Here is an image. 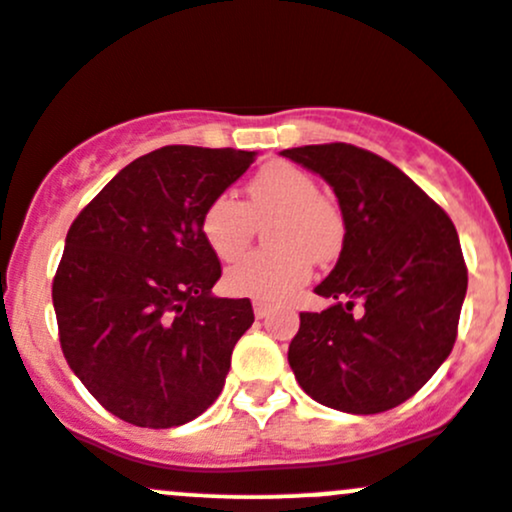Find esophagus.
<instances>
[{"label":"esophagus","instance_id":"esophagus-1","mask_svg":"<svg viewBox=\"0 0 512 512\" xmlns=\"http://www.w3.org/2000/svg\"><path fill=\"white\" fill-rule=\"evenodd\" d=\"M252 309H255L257 319H265V316H270L272 306L265 304V301H255V304H252Z\"/></svg>","mask_w":512,"mask_h":512}]
</instances>
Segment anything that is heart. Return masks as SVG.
I'll use <instances>...</instances> for the list:
<instances>
[{
    "instance_id": "1",
    "label": "heart",
    "mask_w": 512,
    "mask_h": 512,
    "mask_svg": "<svg viewBox=\"0 0 512 512\" xmlns=\"http://www.w3.org/2000/svg\"><path fill=\"white\" fill-rule=\"evenodd\" d=\"M245 206L215 196L201 215V235L220 260L247 250L257 225H267L270 250L252 252L225 272V289L235 297L282 301L311 277L316 260L336 257L343 242V218L306 171L287 161L262 166L245 188Z\"/></svg>"
}]
</instances>
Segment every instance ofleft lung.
<instances>
[{
	"label": "left lung",
	"instance_id": "8db88e82",
	"mask_svg": "<svg viewBox=\"0 0 512 512\" xmlns=\"http://www.w3.org/2000/svg\"><path fill=\"white\" fill-rule=\"evenodd\" d=\"M282 157L314 171L341 206V255L314 289L333 299L304 311L289 365L331 410L378 414L410 400L449 358L466 297L454 223L395 164L353 144H309ZM361 314L352 316V306Z\"/></svg>",
	"mask_w": 512,
	"mask_h": 512
}]
</instances>
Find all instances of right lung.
<instances>
[{
	"label": "right lung",
	"mask_w": 512,
	"mask_h": 512,
	"mask_svg": "<svg viewBox=\"0 0 512 512\" xmlns=\"http://www.w3.org/2000/svg\"><path fill=\"white\" fill-rule=\"evenodd\" d=\"M255 152L171 144L127 164L73 220L53 277L58 338L90 395L134 427L191 422L218 400L250 299H220L203 208Z\"/></svg>",
	"instance_id": "right-lung-1"
}]
</instances>
